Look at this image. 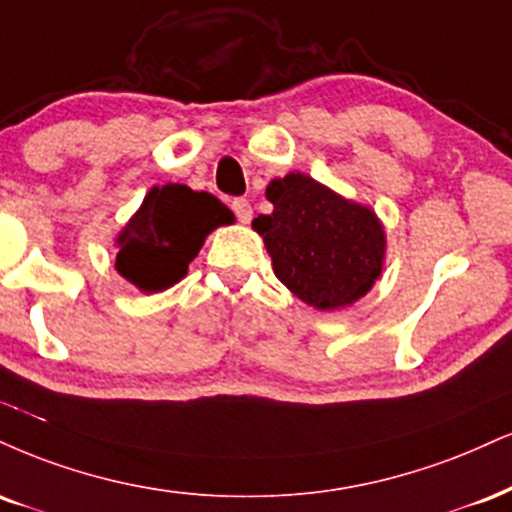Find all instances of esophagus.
<instances>
[{"instance_id": "34e87169", "label": "esophagus", "mask_w": 512, "mask_h": 512, "mask_svg": "<svg viewBox=\"0 0 512 512\" xmlns=\"http://www.w3.org/2000/svg\"><path fill=\"white\" fill-rule=\"evenodd\" d=\"M231 209H233V214L238 217L240 224H248V221L252 219V207L245 197H236V200L231 202Z\"/></svg>"}]
</instances>
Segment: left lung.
<instances>
[{"mask_svg":"<svg viewBox=\"0 0 512 512\" xmlns=\"http://www.w3.org/2000/svg\"><path fill=\"white\" fill-rule=\"evenodd\" d=\"M272 214L252 229L264 236L274 274L317 310L355 303L381 272L384 229L372 209L343 200L315 178L288 174L267 186Z\"/></svg>","mask_w":512,"mask_h":512,"instance_id":"obj_1","label":"left lung"}]
</instances>
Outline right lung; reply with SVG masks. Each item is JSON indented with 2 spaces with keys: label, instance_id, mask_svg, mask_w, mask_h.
I'll use <instances>...</instances> for the list:
<instances>
[{
  "label": "right lung",
  "instance_id": "1",
  "mask_svg": "<svg viewBox=\"0 0 512 512\" xmlns=\"http://www.w3.org/2000/svg\"><path fill=\"white\" fill-rule=\"evenodd\" d=\"M231 221V209L214 195L181 183L152 188L121 231L116 269L140 291H164L186 276L207 233Z\"/></svg>",
  "mask_w": 512,
  "mask_h": 512
}]
</instances>
